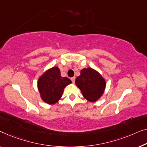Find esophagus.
Wrapping results in <instances>:
<instances>
[{"mask_svg": "<svg viewBox=\"0 0 147 147\" xmlns=\"http://www.w3.org/2000/svg\"><path fill=\"white\" fill-rule=\"evenodd\" d=\"M71 80H72V82H73V83H74V81H75V77H74V76H73V77H72V78H71Z\"/></svg>", "mask_w": 147, "mask_h": 147, "instance_id": "1", "label": "esophagus"}]
</instances>
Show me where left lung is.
I'll return each instance as SVG.
<instances>
[{
  "label": "left lung",
  "mask_w": 147,
  "mask_h": 147,
  "mask_svg": "<svg viewBox=\"0 0 147 147\" xmlns=\"http://www.w3.org/2000/svg\"><path fill=\"white\" fill-rule=\"evenodd\" d=\"M75 83L84 98L90 102L98 100L102 95L106 86L102 76L91 68L81 70L80 75L76 78Z\"/></svg>",
  "instance_id": "8db88e82"
}]
</instances>
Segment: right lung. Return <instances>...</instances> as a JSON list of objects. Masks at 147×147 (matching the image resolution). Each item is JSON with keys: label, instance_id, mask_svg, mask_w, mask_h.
<instances>
[{"label": "right lung", "instance_id": "right-lung-1", "mask_svg": "<svg viewBox=\"0 0 147 147\" xmlns=\"http://www.w3.org/2000/svg\"><path fill=\"white\" fill-rule=\"evenodd\" d=\"M71 82L69 78L62 77L59 68H51L38 79V88L41 98L49 105L55 104L61 98L64 88Z\"/></svg>", "mask_w": 147, "mask_h": 147}]
</instances>
